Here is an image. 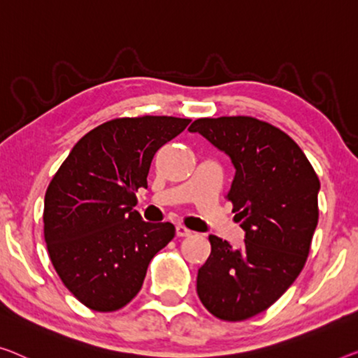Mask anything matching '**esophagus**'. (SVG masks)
<instances>
[{"label":"esophagus","mask_w":358,"mask_h":358,"mask_svg":"<svg viewBox=\"0 0 358 358\" xmlns=\"http://www.w3.org/2000/svg\"><path fill=\"white\" fill-rule=\"evenodd\" d=\"M175 233H177V236H180V238L191 236V234H193V231L188 230L185 225H177V228H175Z\"/></svg>","instance_id":"1"}]
</instances>
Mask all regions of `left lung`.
Segmentation results:
<instances>
[{
  "instance_id": "obj_1",
  "label": "left lung",
  "mask_w": 358,
  "mask_h": 358,
  "mask_svg": "<svg viewBox=\"0 0 358 358\" xmlns=\"http://www.w3.org/2000/svg\"><path fill=\"white\" fill-rule=\"evenodd\" d=\"M231 159L227 197L244 243L210 234V255L196 289L212 315L241 322L285 294L306 265L318 223L320 180L306 154L280 128L254 117L197 119L189 127Z\"/></svg>"
}]
</instances>
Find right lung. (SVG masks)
Returning <instances> with one entry per match:
<instances>
[{
	"instance_id": "obj_1",
	"label": "right lung",
	"mask_w": 358,
	"mask_h": 358,
	"mask_svg": "<svg viewBox=\"0 0 358 358\" xmlns=\"http://www.w3.org/2000/svg\"><path fill=\"white\" fill-rule=\"evenodd\" d=\"M189 122L167 115L106 122L72 148L48 186V254L64 286L92 310L127 306L149 262L175 236L172 223L145 222L133 207L156 152Z\"/></svg>"
}]
</instances>
